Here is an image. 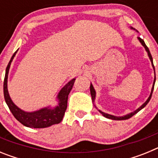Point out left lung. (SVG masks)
<instances>
[{
  "label": "left lung",
  "instance_id": "left-lung-1",
  "mask_svg": "<svg viewBox=\"0 0 158 158\" xmlns=\"http://www.w3.org/2000/svg\"><path fill=\"white\" fill-rule=\"evenodd\" d=\"M131 29H134L133 27H131ZM134 30H135V29H134ZM138 32V31H137ZM138 40H139V42L141 43V44H142L143 47H144L145 50H146V51L147 52L148 54V56H149V58H150V62H151V64H152V66H153V71H154V80H153V87H152V89H151V93H150V96L148 97V99L146 100V101L145 102L144 104H142V105H141L140 107L138 108V109H136L135 111H134L133 112H131L129 113V114H127V115H123V116H115V115H110V114H107V113H105V112H103L102 111H100V110H99L97 107H96V106L95 105V100H96V91H95L94 88H93V85H90V93H91V96H92V101H93V104H94L95 107H96V109H98V111H100V113H101L102 115H104V117H106V118H110V119H113V120H125V119H128V118H130L131 117H132L133 115H135L136 113L139 112V111H141V110L142 109V108H144L146 106V104L149 103V101L150 100V99H151V96H152V93H153V88H154V84H155V81H156V75H155V69H154V65H153V58H152V55L151 54H150V50H149V48H148L147 47H146V43H145V42L143 41V40H142L141 38H138Z\"/></svg>",
  "mask_w": 158,
  "mask_h": 158
}]
</instances>
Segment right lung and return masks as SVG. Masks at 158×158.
<instances>
[{
	"label": "right lung",
	"mask_w": 158,
	"mask_h": 158,
	"mask_svg": "<svg viewBox=\"0 0 158 158\" xmlns=\"http://www.w3.org/2000/svg\"><path fill=\"white\" fill-rule=\"evenodd\" d=\"M18 51V50H17ZM14 53L13 55L11 58L10 61L7 65L6 70H5V80H4V96L8 108L12 113L14 117L22 123L23 126L31 128H45L51 127L54 124L59 123L63 118L65 111L67 107V100L68 96L70 93L73 84H74L76 78H73L69 81L68 83L64 85L58 93L57 96L58 100V105L54 107H43L41 109L34 111H25L20 109L19 107L14 104L13 101L11 99L9 93L8 91V76L10 65L12 63L14 57L16 55V52Z\"/></svg>",
	"instance_id": "1"
}]
</instances>
